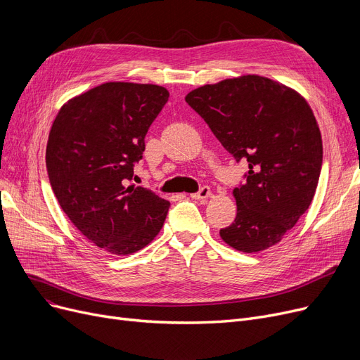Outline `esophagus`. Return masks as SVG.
<instances>
[{"mask_svg":"<svg viewBox=\"0 0 360 360\" xmlns=\"http://www.w3.org/2000/svg\"><path fill=\"white\" fill-rule=\"evenodd\" d=\"M210 195H212L210 188L209 186H202L198 193L191 194V198H194V200H207Z\"/></svg>","mask_w":360,"mask_h":360,"instance_id":"1","label":"esophagus"}]
</instances>
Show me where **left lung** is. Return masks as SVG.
Instances as JSON below:
<instances>
[{
  "instance_id": "obj_1",
  "label": "left lung",
  "mask_w": 360,
  "mask_h": 360,
  "mask_svg": "<svg viewBox=\"0 0 360 360\" xmlns=\"http://www.w3.org/2000/svg\"><path fill=\"white\" fill-rule=\"evenodd\" d=\"M236 162L247 182L233 190L235 221L220 238L247 254L269 250L312 202L323 165V140L304 96L262 75L205 84L185 96Z\"/></svg>"
}]
</instances>
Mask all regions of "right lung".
Returning a JSON list of instances; mask_svg holds the SVG:
<instances>
[{
    "instance_id": "1",
    "label": "right lung",
    "mask_w": 360,
    "mask_h": 360,
    "mask_svg": "<svg viewBox=\"0 0 360 360\" xmlns=\"http://www.w3.org/2000/svg\"><path fill=\"white\" fill-rule=\"evenodd\" d=\"M167 98L158 84L103 83L64 103L52 122V191L75 228L110 254L143 250L165 223L170 202L129 182Z\"/></svg>"
}]
</instances>
